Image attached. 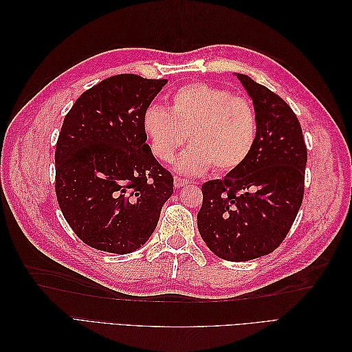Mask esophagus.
Instances as JSON below:
<instances>
[{
  "label": "esophagus",
  "instance_id": "esophagus-1",
  "mask_svg": "<svg viewBox=\"0 0 352 352\" xmlns=\"http://www.w3.org/2000/svg\"><path fill=\"white\" fill-rule=\"evenodd\" d=\"M175 186L176 188H182V186H185V185H188L189 184V180L188 179H184V177H180V176H175Z\"/></svg>",
  "mask_w": 352,
  "mask_h": 352
}]
</instances>
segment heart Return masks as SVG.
<instances>
[{
  "label": "heart",
  "mask_w": 352,
  "mask_h": 352,
  "mask_svg": "<svg viewBox=\"0 0 352 352\" xmlns=\"http://www.w3.org/2000/svg\"><path fill=\"white\" fill-rule=\"evenodd\" d=\"M142 129L151 153L163 163L173 162L189 136L192 146L176 162L179 172L202 175L212 166L217 173H229L248 160L257 141L258 120L247 97L195 82L172 95L168 111L148 105Z\"/></svg>",
  "instance_id": "b5f03b06"
}]
</instances>
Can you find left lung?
<instances>
[{
	"mask_svg": "<svg viewBox=\"0 0 352 352\" xmlns=\"http://www.w3.org/2000/svg\"><path fill=\"white\" fill-rule=\"evenodd\" d=\"M258 120L257 141L241 167L202 184L198 230L228 261L273 252L286 238L304 198L307 146L295 113L278 94L239 74Z\"/></svg>",
	"mask_w": 352,
	"mask_h": 352,
	"instance_id": "left-lung-1",
	"label": "left lung"
}]
</instances>
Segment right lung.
<instances>
[{"instance_id":"right-lung-1","label":"right lung","mask_w":352,"mask_h":352,"mask_svg":"<svg viewBox=\"0 0 352 352\" xmlns=\"http://www.w3.org/2000/svg\"><path fill=\"white\" fill-rule=\"evenodd\" d=\"M167 83L116 74L85 91L56 145V195L72 230L89 247L132 252L150 239L173 176L153 155L145 109Z\"/></svg>"}]
</instances>
